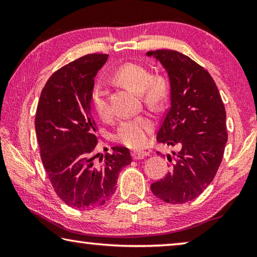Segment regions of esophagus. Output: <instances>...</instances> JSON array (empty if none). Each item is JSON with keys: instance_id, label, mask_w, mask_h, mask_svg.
<instances>
[{"instance_id": "esophagus-1", "label": "esophagus", "mask_w": 257, "mask_h": 257, "mask_svg": "<svg viewBox=\"0 0 257 257\" xmlns=\"http://www.w3.org/2000/svg\"><path fill=\"white\" fill-rule=\"evenodd\" d=\"M150 153L149 152H144V151H133L132 152V156L134 160H142L144 159L145 156H149Z\"/></svg>"}]
</instances>
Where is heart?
I'll return each instance as SVG.
<instances>
[{
    "instance_id": "b5f03b06",
    "label": "heart",
    "mask_w": 257,
    "mask_h": 257,
    "mask_svg": "<svg viewBox=\"0 0 257 257\" xmlns=\"http://www.w3.org/2000/svg\"><path fill=\"white\" fill-rule=\"evenodd\" d=\"M115 78L130 88L142 93L144 101L152 106H160L167 97V84L162 77L152 76L146 67L127 62L115 71ZM90 104L95 113L103 120L111 118L112 111L104 86L96 82L90 92ZM153 129V121L149 115H138L121 122L115 139L130 149H139L147 143V136Z\"/></svg>"
}]
</instances>
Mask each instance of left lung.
<instances>
[{
  "label": "left lung",
  "instance_id": "obj_1",
  "mask_svg": "<svg viewBox=\"0 0 257 257\" xmlns=\"http://www.w3.org/2000/svg\"><path fill=\"white\" fill-rule=\"evenodd\" d=\"M147 55L163 64L171 84L170 107L156 141L178 147L175 158L168 155L171 171L151 190L165 203L184 204L206 189L222 161L228 141L224 104L210 73L189 56L173 50Z\"/></svg>",
  "mask_w": 257,
  "mask_h": 257
}]
</instances>
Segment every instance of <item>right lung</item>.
I'll list each match as a JSON object with an SVG mask.
<instances>
[{
    "instance_id": "1",
    "label": "right lung",
    "mask_w": 257,
    "mask_h": 257,
    "mask_svg": "<svg viewBox=\"0 0 257 257\" xmlns=\"http://www.w3.org/2000/svg\"><path fill=\"white\" fill-rule=\"evenodd\" d=\"M108 58L92 53L56 70L38 101L35 128L41 159L51 185L68 206L89 210L114 194L121 169L132 163L127 147L95 154L98 128L90 112L94 78Z\"/></svg>"
}]
</instances>
